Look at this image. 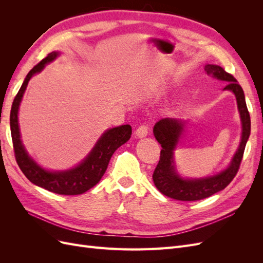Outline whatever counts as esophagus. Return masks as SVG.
Returning a JSON list of instances; mask_svg holds the SVG:
<instances>
[{
	"label": "esophagus",
	"instance_id": "1",
	"mask_svg": "<svg viewBox=\"0 0 263 263\" xmlns=\"http://www.w3.org/2000/svg\"><path fill=\"white\" fill-rule=\"evenodd\" d=\"M149 132V125L148 124H142L136 129V136L138 138H144L148 135Z\"/></svg>",
	"mask_w": 263,
	"mask_h": 263
}]
</instances>
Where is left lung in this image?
I'll return each instance as SVG.
<instances>
[{
    "mask_svg": "<svg viewBox=\"0 0 263 263\" xmlns=\"http://www.w3.org/2000/svg\"><path fill=\"white\" fill-rule=\"evenodd\" d=\"M205 71L218 80L227 82L224 90L232 91L236 95L238 109L242 123V136L238 150L228 168L217 176L198 180H185L180 178L174 170L173 150L182 134L184 123L177 119L163 118L154 127V135L161 145L160 159L153 174L156 187L165 196L179 201H198L224 190L240 168L247 140L250 136V115L247 108L242 87L236 79L219 66L206 65Z\"/></svg>",
    "mask_w": 263,
    "mask_h": 263,
    "instance_id": "1",
    "label": "left lung"
}]
</instances>
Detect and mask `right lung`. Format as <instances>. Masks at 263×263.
Instances as JSON below:
<instances>
[{"instance_id":"obj_1","label":"right lung","mask_w":263,"mask_h":263,"mask_svg":"<svg viewBox=\"0 0 263 263\" xmlns=\"http://www.w3.org/2000/svg\"><path fill=\"white\" fill-rule=\"evenodd\" d=\"M57 55L58 52L54 51L48 53L46 58L37 63L29 71L13 101L10 115L13 148L15 159H16L20 169L31 183L57 194L79 195L86 192L87 190H90L97 183H99L103 174L105 173L108 162L115 153V150L130 138L132 126L122 125L105 132L102 135V137L97 142V145H95L90 155L85 158V160L76 166L74 169L62 172H51L39 166L27 155L21 141L17 121L18 106L30 78L35 73L41 72L46 63L52 61Z\"/></svg>"}]
</instances>
